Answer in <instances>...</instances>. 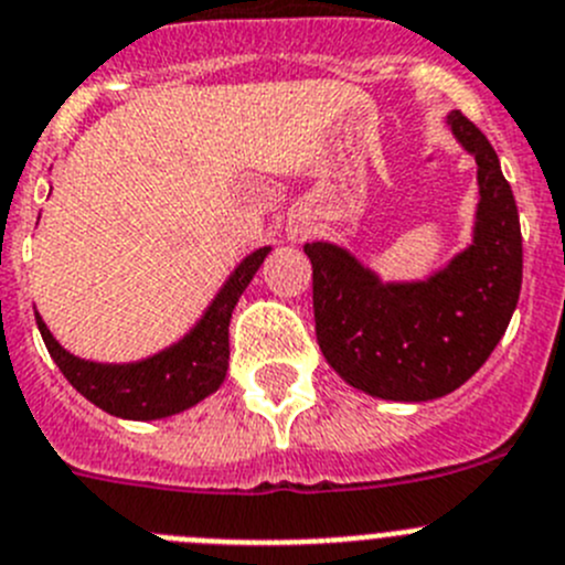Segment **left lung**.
Instances as JSON below:
<instances>
[{
  "label": "left lung",
  "instance_id": "left-lung-1",
  "mask_svg": "<svg viewBox=\"0 0 565 565\" xmlns=\"http://www.w3.org/2000/svg\"><path fill=\"white\" fill-rule=\"evenodd\" d=\"M477 158L473 242L426 281L384 284L345 247L303 245L315 331L351 387L387 402H431L466 384L508 331L521 292V225L497 150L460 110L446 116Z\"/></svg>",
  "mask_w": 565,
  "mask_h": 565
}]
</instances>
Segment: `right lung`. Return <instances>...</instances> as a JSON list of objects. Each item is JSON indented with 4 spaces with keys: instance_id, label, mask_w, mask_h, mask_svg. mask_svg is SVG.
<instances>
[{
    "instance_id": "obj_1",
    "label": "right lung",
    "mask_w": 565,
    "mask_h": 565,
    "mask_svg": "<svg viewBox=\"0 0 565 565\" xmlns=\"http://www.w3.org/2000/svg\"><path fill=\"white\" fill-rule=\"evenodd\" d=\"M270 247H258L231 273L228 281L211 300L203 318L175 345L163 348L156 356L128 365H103L68 354L50 334L41 315H35L44 345L68 384L88 402L108 415L128 420H156L183 413L203 402L205 395L223 384L228 371V323L236 300L253 281Z\"/></svg>"
}]
</instances>
